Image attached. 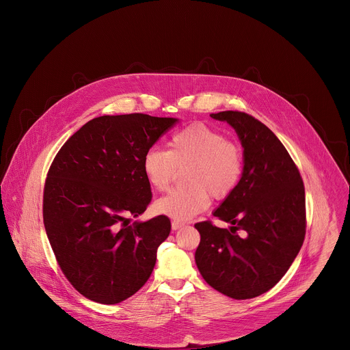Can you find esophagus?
Instances as JSON below:
<instances>
[{"instance_id":"esophagus-1","label":"esophagus","mask_w":350,"mask_h":350,"mask_svg":"<svg viewBox=\"0 0 350 350\" xmlns=\"http://www.w3.org/2000/svg\"><path fill=\"white\" fill-rule=\"evenodd\" d=\"M172 227H173V230H178V228L184 227V223H183V221H177V220H173V221H172Z\"/></svg>"}]
</instances>
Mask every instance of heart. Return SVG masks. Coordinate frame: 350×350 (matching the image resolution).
I'll return each mask as SVG.
<instances>
[{"instance_id":"obj_1","label":"heart","mask_w":350,"mask_h":350,"mask_svg":"<svg viewBox=\"0 0 350 350\" xmlns=\"http://www.w3.org/2000/svg\"><path fill=\"white\" fill-rule=\"evenodd\" d=\"M178 169H185L188 185L161 198L155 209L174 220H189L209 208L212 195L226 199L235 191L243 170L241 148L209 126L189 124L169 138L167 151L151 148L142 158L145 178L157 191H166Z\"/></svg>"}]
</instances>
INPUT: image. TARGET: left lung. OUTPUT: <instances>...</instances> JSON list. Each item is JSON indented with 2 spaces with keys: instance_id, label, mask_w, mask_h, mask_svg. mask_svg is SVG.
Returning a JSON list of instances; mask_svg holds the SVG:
<instances>
[{
  "instance_id": "1",
  "label": "left lung",
  "mask_w": 350,
  "mask_h": 350,
  "mask_svg": "<svg viewBox=\"0 0 350 350\" xmlns=\"http://www.w3.org/2000/svg\"><path fill=\"white\" fill-rule=\"evenodd\" d=\"M232 126L243 146V172L235 191L213 212L230 228L196 223L195 262L204 280L232 299L271 289L301 251L306 234L305 185L275 134L245 112L211 115Z\"/></svg>"
}]
</instances>
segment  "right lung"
I'll return each mask as SVG.
<instances>
[{"label": "right lung", "mask_w": 350, "mask_h": 350, "mask_svg": "<svg viewBox=\"0 0 350 350\" xmlns=\"http://www.w3.org/2000/svg\"><path fill=\"white\" fill-rule=\"evenodd\" d=\"M176 122L144 113L95 118L49 166L42 195L46 237L68 281L90 301L119 304L152 274L170 219L129 224V217L144 213L152 198L142 158Z\"/></svg>", "instance_id": "obj_1"}]
</instances>
